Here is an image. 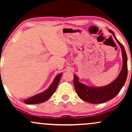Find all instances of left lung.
I'll return each instance as SVG.
<instances>
[{
	"mask_svg": "<svg viewBox=\"0 0 132 132\" xmlns=\"http://www.w3.org/2000/svg\"><path fill=\"white\" fill-rule=\"evenodd\" d=\"M109 31L112 33L122 50L123 66L117 78L108 85L103 87H95L87 86L79 82L78 77L75 75H74V86L77 94L81 99L91 104H101L115 97L125 84L127 78V56L125 48L123 45L116 38L114 33L112 30H109Z\"/></svg>",
	"mask_w": 132,
	"mask_h": 132,
	"instance_id": "left-lung-1",
	"label": "left lung"
}]
</instances>
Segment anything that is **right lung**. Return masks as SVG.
Returning <instances> with one entry per match:
<instances>
[{
	"label": "right lung",
	"mask_w": 132,
	"mask_h": 132,
	"mask_svg": "<svg viewBox=\"0 0 132 132\" xmlns=\"http://www.w3.org/2000/svg\"><path fill=\"white\" fill-rule=\"evenodd\" d=\"M61 76V73L57 75L56 76V78L54 79L52 84H51V86L49 87V88L46 89L45 91L25 100V101H24V102L27 104H36L45 102L47 100L49 99L51 97V95L53 94L54 92H55L56 89L57 87V85H58L59 84V82H60Z\"/></svg>",
	"instance_id": "1"
}]
</instances>
